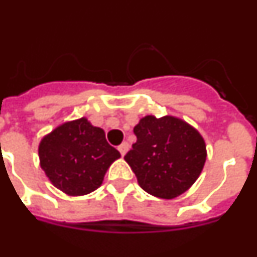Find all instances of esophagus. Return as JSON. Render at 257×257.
I'll return each mask as SVG.
<instances>
[{
	"mask_svg": "<svg viewBox=\"0 0 257 257\" xmlns=\"http://www.w3.org/2000/svg\"><path fill=\"white\" fill-rule=\"evenodd\" d=\"M128 147H130V145H128V143L123 142L121 145H119V147H118V151H119V153H121L122 156H124V154L127 153V151H128Z\"/></svg>",
	"mask_w": 257,
	"mask_h": 257,
	"instance_id": "34e87169",
	"label": "esophagus"
}]
</instances>
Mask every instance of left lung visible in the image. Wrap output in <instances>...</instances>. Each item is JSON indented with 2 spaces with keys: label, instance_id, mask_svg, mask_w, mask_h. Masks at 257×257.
I'll return each mask as SVG.
<instances>
[{
  "label": "left lung",
  "instance_id": "left-lung-1",
  "mask_svg": "<svg viewBox=\"0 0 257 257\" xmlns=\"http://www.w3.org/2000/svg\"><path fill=\"white\" fill-rule=\"evenodd\" d=\"M138 140L124 156L145 192L172 199L187 192L201 175L207 157L198 130L172 115H145L134 127Z\"/></svg>",
  "mask_w": 257,
  "mask_h": 257
}]
</instances>
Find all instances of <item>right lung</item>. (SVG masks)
<instances>
[{
  "label": "right lung",
  "mask_w": 257,
  "mask_h": 257,
  "mask_svg": "<svg viewBox=\"0 0 257 257\" xmlns=\"http://www.w3.org/2000/svg\"><path fill=\"white\" fill-rule=\"evenodd\" d=\"M41 169L54 187L68 196H85L103 184L109 166L121 154L100 127L87 118L61 123L38 145Z\"/></svg>",
  "instance_id": "add662e5"
}]
</instances>
